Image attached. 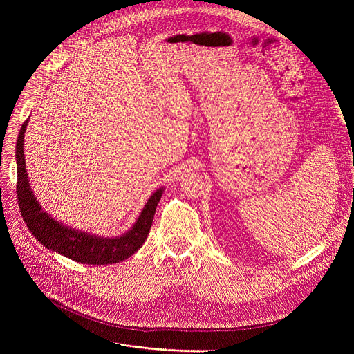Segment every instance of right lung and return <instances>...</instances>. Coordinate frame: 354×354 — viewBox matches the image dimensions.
<instances>
[{
	"label": "right lung",
	"mask_w": 354,
	"mask_h": 354,
	"mask_svg": "<svg viewBox=\"0 0 354 354\" xmlns=\"http://www.w3.org/2000/svg\"><path fill=\"white\" fill-rule=\"evenodd\" d=\"M28 121L24 122L17 137L16 162H17V199L22 211V217L30 233L46 246L68 259L82 264H112L124 261L145 243L149 230H151L158 202L162 196L164 189H158L149 198L134 226L118 238H100L87 232L71 229L65 224L42 211L39 202L34 196L28 180L24 140Z\"/></svg>",
	"instance_id": "add662e5"
}]
</instances>
